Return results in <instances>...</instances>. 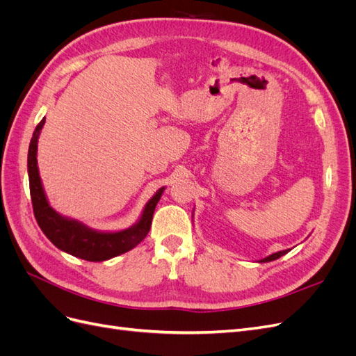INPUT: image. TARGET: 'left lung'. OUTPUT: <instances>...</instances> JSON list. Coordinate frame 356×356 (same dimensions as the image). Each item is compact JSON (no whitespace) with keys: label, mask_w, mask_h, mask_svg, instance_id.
<instances>
[{"label":"left lung","mask_w":356,"mask_h":356,"mask_svg":"<svg viewBox=\"0 0 356 356\" xmlns=\"http://www.w3.org/2000/svg\"><path fill=\"white\" fill-rule=\"evenodd\" d=\"M289 250H285V251H279V252H275V254H272V255H268V257H266V258H263L261 260V263H267V261H273V260H277L279 257H282V255H285L286 252H288Z\"/></svg>","instance_id":"obj_1"}]
</instances>
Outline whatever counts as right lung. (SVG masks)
Segmentation results:
<instances>
[{
	"label": "right lung",
	"mask_w": 356,
	"mask_h": 356,
	"mask_svg": "<svg viewBox=\"0 0 356 356\" xmlns=\"http://www.w3.org/2000/svg\"><path fill=\"white\" fill-rule=\"evenodd\" d=\"M44 122L46 118H42L37 124L34 134H32L28 152L31 202L35 220L42 233H44L49 241L55 246H58L59 250L88 261H104L132 250V248H135L148 234L149 227H152L156 204L160 200L165 187L160 188L153 196V199L145 204L141 220L138 221V224L123 232H95L92 229H88L79 221L60 217L55 209L50 208L44 195V190H42L41 186L37 166V143L40 131L42 126H44Z\"/></svg>",
	"instance_id": "add662e5"
}]
</instances>
